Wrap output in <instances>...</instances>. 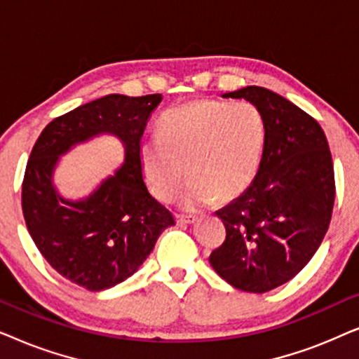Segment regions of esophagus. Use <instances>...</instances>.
I'll return each instance as SVG.
<instances>
[{"label":"esophagus","instance_id":"34e87169","mask_svg":"<svg viewBox=\"0 0 359 359\" xmlns=\"http://www.w3.org/2000/svg\"><path fill=\"white\" fill-rule=\"evenodd\" d=\"M176 220H178L180 224H194L198 217L196 215H183V214H178L176 215Z\"/></svg>","mask_w":359,"mask_h":359}]
</instances>
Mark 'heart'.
<instances>
[{
  "instance_id": "heart-1",
  "label": "heart",
  "mask_w": 359,
  "mask_h": 359,
  "mask_svg": "<svg viewBox=\"0 0 359 359\" xmlns=\"http://www.w3.org/2000/svg\"><path fill=\"white\" fill-rule=\"evenodd\" d=\"M266 124L250 101L230 104L199 100L171 109L161 117L158 137L139 147L145 184L160 201H171L186 180L188 208L214 199L232 201L253 183L262 161Z\"/></svg>"
}]
</instances>
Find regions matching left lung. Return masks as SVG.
I'll list each match as a JSON object with an SVG mask.
<instances>
[{
	"mask_svg": "<svg viewBox=\"0 0 359 359\" xmlns=\"http://www.w3.org/2000/svg\"><path fill=\"white\" fill-rule=\"evenodd\" d=\"M259 107L266 124L258 173L245 193L220 209L225 242L209 262L247 292H268L311 262L330 225L335 173L318 122L262 86L225 93Z\"/></svg>",
	"mask_w": 359,
	"mask_h": 359,
	"instance_id": "obj_1",
	"label": "left lung"
}]
</instances>
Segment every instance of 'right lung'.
<instances>
[{
    "label": "right lung",
    "mask_w": 359,
    "mask_h": 359,
    "mask_svg": "<svg viewBox=\"0 0 359 359\" xmlns=\"http://www.w3.org/2000/svg\"><path fill=\"white\" fill-rule=\"evenodd\" d=\"M161 95H109L47 124L32 147L22 180V214L36 247L68 281L101 291L124 281L145 262L175 219L149 193L139 163L140 139ZM101 131L126 145V163L80 203L62 200L51 186L57 155Z\"/></svg>",
    "instance_id": "add662e5"
}]
</instances>
